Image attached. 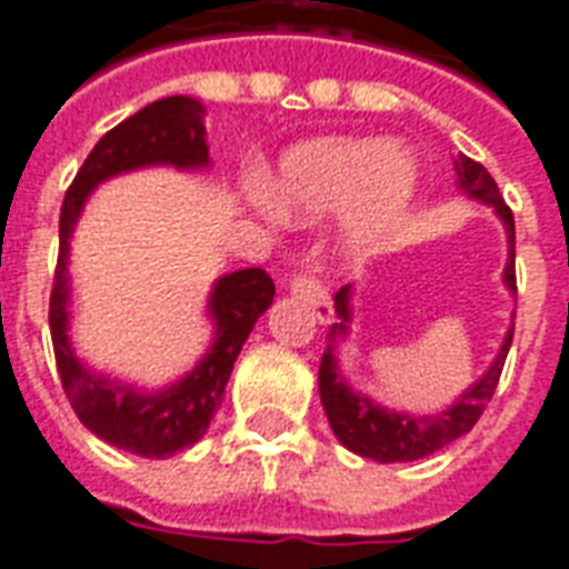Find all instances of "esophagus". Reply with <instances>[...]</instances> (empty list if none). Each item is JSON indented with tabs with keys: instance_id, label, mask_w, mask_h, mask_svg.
<instances>
[{
	"instance_id": "obj_1",
	"label": "esophagus",
	"mask_w": 569,
	"mask_h": 569,
	"mask_svg": "<svg viewBox=\"0 0 569 569\" xmlns=\"http://www.w3.org/2000/svg\"><path fill=\"white\" fill-rule=\"evenodd\" d=\"M289 292H292L298 301H305V305L313 310V317H317L319 322H331V317H335V310H331V296H328V289L319 283L317 277L298 273V277H292V283H289Z\"/></svg>"
}]
</instances>
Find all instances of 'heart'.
Instances as JSON below:
<instances>
[{
	"instance_id": "1",
	"label": "heart",
	"mask_w": 569,
	"mask_h": 569,
	"mask_svg": "<svg viewBox=\"0 0 569 569\" xmlns=\"http://www.w3.org/2000/svg\"><path fill=\"white\" fill-rule=\"evenodd\" d=\"M416 162L380 138H326L289 150L277 171V196L298 217L343 213L347 250H382L416 192ZM268 201L264 189H256Z\"/></svg>"
}]
</instances>
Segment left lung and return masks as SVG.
I'll return each mask as SVG.
<instances>
[{"label": "left lung", "mask_w": 569, "mask_h": 569, "mask_svg": "<svg viewBox=\"0 0 569 569\" xmlns=\"http://www.w3.org/2000/svg\"><path fill=\"white\" fill-rule=\"evenodd\" d=\"M456 174L458 187L465 189L470 199L491 204L495 213L503 220V226H507L509 256L507 268H503V283H507L509 292H516V220H512V210L503 204V196H500L495 178L479 162H473L470 156H456ZM335 310H338V322L328 328V347L322 352V361H319V398H322V407H326L331 431L349 452L373 458V461H382V465L416 461V458L431 456L437 449L449 446L479 422L486 403L491 401V395L498 389L500 370H503L509 343H512V328L507 331V340L500 347L498 359L491 361V368L486 370V377L473 382L449 410L437 416H407L395 413V410H382L370 398L349 389L347 380L340 377L335 343L349 331V286H343L335 296Z\"/></svg>", "instance_id": "obj_1"}]
</instances>
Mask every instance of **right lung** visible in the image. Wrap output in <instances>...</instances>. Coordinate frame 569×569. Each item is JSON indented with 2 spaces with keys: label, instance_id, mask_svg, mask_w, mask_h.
<instances>
[{
  "label": "right lung",
  "instance_id": "add662e5",
  "mask_svg": "<svg viewBox=\"0 0 569 569\" xmlns=\"http://www.w3.org/2000/svg\"><path fill=\"white\" fill-rule=\"evenodd\" d=\"M144 166L204 168V108L189 96H168L147 104L99 138L71 180L60 210V256L50 289V340L71 410L104 443L141 458H168L187 449L208 431L222 403L243 340L256 319L273 301L271 273L243 268L226 273L210 292L208 313L217 338L208 356L187 377L162 391H138L111 377L92 373L74 359L69 343V241L83 201L102 180Z\"/></svg>",
  "mask_w": 569,
  "mask_h": 569
}]
</instances>
